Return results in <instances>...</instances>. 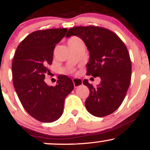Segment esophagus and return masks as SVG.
Returning <instances> with one entry per match:
<instances>
[{
	"instance_id": "obj_1",
	"label": "esophagus",
	"mask_w": 150,
	"mask_h": 150,
	"mask_svg": "<svg viewBox=\"0 0 150 150\" xmlns=\"http://www.w3.org/2000/svg\"><path fill=\"white\" fill-rule=\"evenodd\" d=\"M73 82L74 87H79V86L82 85V80H81V79H78V78H73Z\"/></svg>"
}]
</instances>
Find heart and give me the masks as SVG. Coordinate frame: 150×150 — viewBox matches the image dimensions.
Wrapping results in <instances>:
<instances>
[{"instance_id": "b5f03b06", "label": "heart", "mask_w": 150, "mask_h": 150, "mask_svg": "<svg viewBox=\"0 0 150 150\" xmlns=\"http://www.w3.org/2000/svg\"><path fill=\"white\" fill-rule=\"evenodd\" d=\"M78 41H80V39H79L78 38H77V37H73V38H71V39H70L69 41H68V44H70V43H73V42H78Z\"/></svg>"}]
</instances>
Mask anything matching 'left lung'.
Masks as SVG:
<instances>
[{
  "label": "left lung",
  "mask_w": 150,
  "mask_h": 150,
  "mask_svg": "<svg viewBox=\"0 0 150 150\" xmlns=\"http://www.w3.org/2000/svg\"><path fill=\"white\" fill-rule=\"evenodd\" d=\"M72 36L80 37L89 52L87 75L101 78L97 87L83 80L89 89L85 107L94 116H108L120 106L130 85L132 66L128 49L116 34L103 27H73L66 37Z\"/></svg>",
  "instance_id": "obj_1"
}]
</instances>
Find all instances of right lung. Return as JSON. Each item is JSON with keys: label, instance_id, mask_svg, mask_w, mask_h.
I'll return each instance as SVG.
<instances>
[{"label": "right lung", "instance_id": "1", "mask_svg": "<svg viewBox=\"0 0 150 150\" xmlns=\"http://www.w3.org/2000/svg\"><path fill=\"white\" fill-rule=\"evenodd\" d=\"M67 31L61 28L32 32L19 44L13 60V85L19 99L30 116L44 123L62 116L65 97L74 88L71 79L63 75L58 76L56 86L44 82L55 46Z\"/></svg>", "mask_w": 150, "mask_h": 150}]
</instances>
